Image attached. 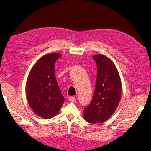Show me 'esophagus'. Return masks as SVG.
<instances>
[{
	"mask_svg": "<svg viewBox=\"0 0 151 151\" xmlns=\"http://www.w3.org/2000/svg\"><path fill=\"white\" fill-rule=\"evenodd\" d=\"M69 101L70 102H74L76 101V98L75 97H73V96H71V97H70L69 98Z\"/></svg>",
	"mask_w": 151,
	"mask_h": 151,
	"instance_id": "1",
	"label": "esophagus"
}]
</instances>
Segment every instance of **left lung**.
Returning a JSON list of instances; mask_svg holds the SVG:
<instances>
[{"instance_id":"left-lung-1","label":"left lung","mask_w":151,"mask_h":151,"mask_svg":"<svg viewBox=\"0 0 151 151\" xmlns=\"http://www.w3.org/2000/svg\"><path fill=\"white\" fill-rule=\"evenodd\" d=\"M93 58L97 65L94 96L84 108V118L90 123H101L110 118L116 110L121 96V82L113 62L102 54Z\"/></svg>"}]
</instances>
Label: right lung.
<instances>
[{"label": "right lung", "instance_id": "obj_1", "mask_svg": "<svg viewBox=\"0 0 151 151\" xmlns=\"http://www.w3.org/2000/svg\"><path fill=\"white\" fill-rule=\"evenodd\" d=\"M62 55L45 54L32 68L27 81V97L34 113L43 119H50L58 113L64 97L56 79L54 65Z\"/></svg>", "mask_w": 151, "mask_h": 151}]
</instances>
